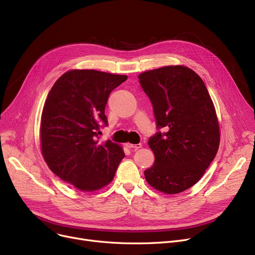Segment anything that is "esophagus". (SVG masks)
Masks as SVG:
<instances>
[{
    "mask_svg": "<svg viewBox=\"0 0 255 255\" xmlns=\"http://www.w3.org/2000/svg\"><path fill=\"white\" fill-rule=\"evenodd\" d=\"M127 146L129 149H133V150H138L141 148V143H136V144H133V143H127Z\"/></svg>",
    "mask_w": 255,
    "mask_h": 255,
    "instance_id": "esophagus-1",
    "label": "esophagus"
}]
</instances>
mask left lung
I'll return each instance as SVG.
<instances>
[{
    "label": "left lung",
    "instance_id": "1",
    "mask_svg": "<svg viewBox=\"0 0 255 255\" xmlns=\"http://www.w3.org/2000/svg\"><path fill=\"white\" fill-rule=\"evenodd\" d=\"M138 78L158 130L148 141L155 161L144 170L145 180L166 194L180 193L199 181L217 154L215 107L203 79L187 67L165 66Z\"/></svg>",
    "mask_w": 255,
    "mask_h": 255
}]
</instances>
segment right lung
<instances>
[{
  "mask_svg": "<svg viewBox=\"0 0 255 255\" xmlns=\"http://www.w3.org/2000/svg\"><path fill=\"white\" fill-rule=\"evenodd\" d=\"M127 79L96 70L64 73L49 91L41 117V151L50 170L82 191L111 183L125 157L120 145L99 143L110 94Z\"/></svg>",
  "mask_w": 255,
  "mask_h": 255,
  "instance_id": "add662e5",
  "label": "right lung"
}]
</instances>
